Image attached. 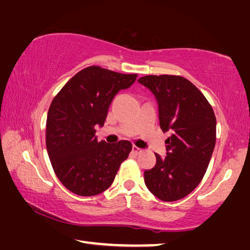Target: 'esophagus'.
<instances>
[{"label":"esophagus","instance_id":"esophagus-1","mask_svg":"<svg viewBox=\"0 0 250 250\" xmlns=\"http://www.w3.org/2000/svg\"><path fill=\"white\" fill-rule=\"evenodd\" d=\"M142 151H143V149H141V148H138V147H136V146L133 147V152H134L135 155H139Z\"/></svg>","mask_w":250,"mask_h":250}]
</instances>
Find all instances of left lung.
<instances>
[{
  "instance_id": "left-lung-1",
  "label": "left lung",
  "mask_w": 250,
  "mask_h": 250,
  "mask_svg": "<svg viewBox=\"0 0 250 250\" xmlns=\"http://www.w3.org/2000/svg\"><path fill=\"white\" fill-rule=\"evenodd\" d=\"M138 82L156 96L160 128L170 132L167 156L144 172L147 189L159 200L173 202L190 194L202 181L216 142V118L202 92L186 78L145 76Z\"/></svg>"
}]
</instances>
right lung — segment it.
<instances>
[{
	"instance_id": "add662e5",
	"label": "right lung",
	"mask_w": 250,
	"mask_h": 250,
	"mask_svg": "<svg viewBox=\"0 0 250 250\" xmlns=\"http://www.w3.org/2000/svg\"><path fill=\"white\" fill-rule=\"evenodd\" d=\"M137 74H123L91 65L65 83L48 109L46 147L52 169L72 193L93 196L111 187L132 144L99 142L95 126H103L109 104Z\"/></svg>"
}]
</instances>
